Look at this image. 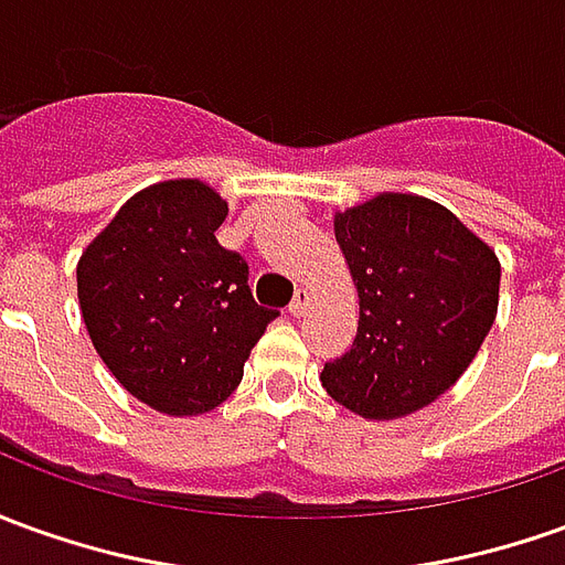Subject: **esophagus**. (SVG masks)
Segmentation results:
<instances>
[{
    "label": "esophagus",
    "mask_w": 565,
    "mask_h": 565,
    "mask_svg": "<svg viewBox=\"0 0 565 565\" xmlns=\"http://www.w3.org/2000/svg\"><path fill=\"white\" fill-rule=\"evenodd\" d=\"M307 310H310V291L298 289V291H295V298H291L289 313H291V317H305Z\"/></svg>",
    "instance_id": "34e87169"
}]
</instances>
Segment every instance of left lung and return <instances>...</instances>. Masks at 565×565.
<instances>
[{"label":"left lung","instance_id":"left-lung-1","mask_svg":"<svg viewBox=\"0 0 565 565\" xmlns=\"http://www.w3.org/2000/svg\"><path fill=\"white\" fill-rule=\"evenodd\" d=\"M360 291L353 348L322 369L350 412L391 422L446 394L495 322V252L439 202L381 193L334 215Z\"/></svg>","mask_w":565,"mask_h":565}]
</instances>
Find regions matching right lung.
<instances>
[{
    "mask_svg": "<svg viewBox=\"0 0 565 565\" xmlns=\"http://www.w3.org/2000/svg\"><path fill=\"white\" fill-rule=\"evenodd\" d=\"M227 202L202 181L135 193L82 252L76 289L97 356L166 415H202L243 381L279 313L248 289V264L217 243Z\"/></svg>",
    "mask_w": 565,
    "mask_h": 565,
    "instance_id": "add662e5",
    "label": "right lung"
}]
</instances>
